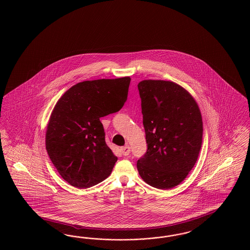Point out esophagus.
<instances>
[{
    "label": "esophagus",
    "mask_w": 250,
    "mask_h": 250,
    "mask_svg": "<svg viewBox=\"0 0 250 250\" xmlns=\"http://www.w3.org/2000/svg\"><path fill=\"white\" fill-rule=\"evenodd\" d=\"M130 147H129L128 145H125V146H124V147L121 148V152H122L123 155H125V156L129 155V154H130Z\"/></svg>",
    "instance_id": "1"
}]
</instances>
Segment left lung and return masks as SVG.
I'll return each instance as SVG.
<instances>
[{
    "mask_svg": "<svg viewBox=\"0 0 250 250\" xmlns=\"http://www.w3.org/2000/svg\"><path fill=\"white\" fill-rule=\"evenodd\" d=\"M147 151L137 162L141 177L158 189L184 181L197 162L202 143L201 110L193 96L172 82L138 84Z\"/></svg>",
    "mask_w": 250,
    "mask_h": 250,
    "instance_id": "left-lung-1",
    "label": "left lung"
}]
</instances>
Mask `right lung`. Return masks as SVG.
<instances>
[{
	"label": "right lung",
	"instance_id": "obj_1",
	"mask_svg": "<svg viewBox=\"0 0 250 250\" xmlns=\"http://www.w3.org/2000/svg\"><path fill=\"white\" fill-rule=\"evenodd\" d=\"M131 79L86 81L58 100L48 121L46 149L60 175L78 188L109 176L117 161L105 142L100 118L119 111L127 99Z\"/></svg>",
	"mask_w": 250,
	"mask_h": 250
}]
</instances>
